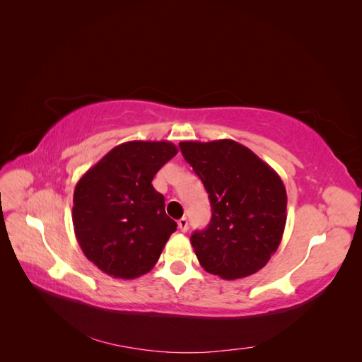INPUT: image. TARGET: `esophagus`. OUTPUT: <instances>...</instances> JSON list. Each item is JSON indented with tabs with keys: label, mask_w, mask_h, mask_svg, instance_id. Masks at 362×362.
<instances>
[{
	"label": "esophagus",
	"mask_w": 362,
	"mask_h": 362,
	"mask_svg": "<svg viewBox=\"0 0 362 362\" xmlns=\"http://www.w3.org/2000/svg\"><path fill=\"white\" fill-rule=\"evenodd\" d=\"M178 228H180L181 233H187V229H189V221H187V217H181V218H180V221H178Z\"/></svg>",
	"instance_id": "esophagus-1"
}]
</instances>
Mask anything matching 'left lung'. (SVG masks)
Returning a JSON list of instances; mask_svg holds the SVG:
<instances>
[{
  "label": "left lung",
  "mask_w": 362,
  "mask_h": 362,
  "mask_svg": "<svg viewBox=\"0 0 362 362\" xmlns=\"http://www.w3.org/2000/svg\"><path fill=\"white\" fill-rule=\"evenodd\" d=\"M180 148L211 204L210 223L190 237L201 266L223 279L257 273L276 252L286 228L281 177L234 140L181 141Z\"/></svg>",
  "instance_id": "1"
}]
</instances>
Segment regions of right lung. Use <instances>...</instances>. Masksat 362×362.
<instances>
[{
    "instance_id": "add662e5",
    "label": "right lung",
    "mask_w": 362,
    "mask_h": 362,
    "mask_svg": "<svg viewBox=\"0 0 362 362\" xmlns=\"http://www.w3.org/2000/svg\"><path fill=\"white\" fill-rule=\"evenodd\" d=\"M170 141L133 140L113 148L74 190L72 222L87 259L107 275L134 279L158 261L177 223L164 211L154 175L177 156Z\"/></svg>"
}]
</instances>
